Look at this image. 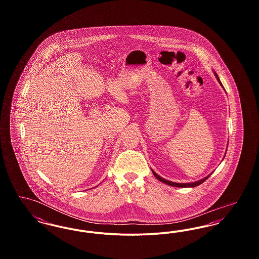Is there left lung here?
<instances>
[{
	"label": "left lung",
	"instance_id": "8db88e82",
	"mask_svg": "<svg viewBox=\"0 0 259 259\" xmlns=\"http://www.w3.org/2000/svg\"><path fill=\"white\" fill-rule=\"evenodd\" d=\"M212 72H213V74L215 75V77H217V79H218V81L220 82V84L222 85V88L224 89V87L222 85V81H221V79H220V77H219V75L218 74L212 70ZM226 150H227V148H226ZM224 157H225V155H224ZM151 171H152V174L154 175V177L158 180V181H160L161 183H163V184H165V185H171V186H175V187H195V186H198L199 185H201V184H203L208 178H209V176L211 175V172L208 175L207 177H205L204 179H202V180H199L197 182H193V183H182V184H180V183H174V182H171V181H168V180H166V179H164V178H162L160 177L159 175H157L156 172H154L152 169H151Z\"/></svg>",
	"mask_w": 259,
	"mask_h": 259
}]
</instances>
